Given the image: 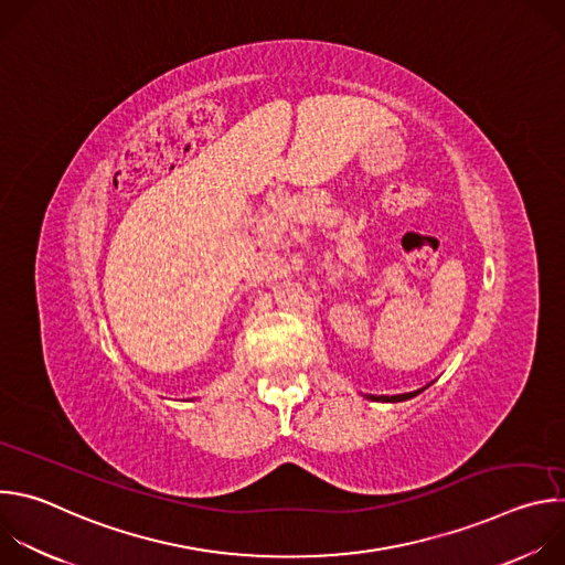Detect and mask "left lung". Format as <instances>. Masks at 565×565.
<instances>
[{"label":"left lung","instance_id":"obj_1","mask_svg":"<svg viewBox=\"0 0 565 565\" xmlns=\"http://www.w3.org/2000/svg\"><path fill=\"white\" fill-rule=\"evenodd\" d=\"M431 384H434V382H431ZM431 384H427V386H431ZM427 386L416 388V391H409V393H399V395H366V399H375V402H405V399H412V397H416L418 393H423Z\"/></svg>","mask_w":565,"mask_h":565}]
</instances>
